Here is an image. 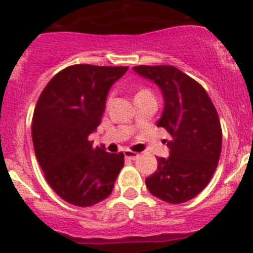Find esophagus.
I'll return each instance as SVG.
<instances>
[{
    "mask_svg": "<svg viewBox=\"0 0 253 253\" xmlns=\"http://www.w3.org/2000/svg\"><path fill=\"white\" fill-rule=\"evenodd\" d=\"M124 155H125V158H128V159L135 160L139 156V154H138V152L131 151V150H125Z\"/></svg>",
    "mask_w": 253,
    "mask_h": 253,
    "instance_id": "1",
    "label": "esophagus"
}]
</instances>
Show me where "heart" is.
Returning <instances> with one entry per match:
<instances>
[{"instance_id":"1","label":"heart","mask_w":253,"mask_h":253,"mask_svg":"<svg viewBox=\"0 0 253 253\" xmlns=\"http://www.w3.org/2000/svg\"><path fill=\"white\" fill-rule=\"evenodd\" d=\"M142 91H149V90H142ZM139 93H141V91H139Z\"/></svg>"}]
</instances>
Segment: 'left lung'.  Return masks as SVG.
Segmentation results:
<instances>
[{
	"instance_id": "obj_1",
	"label": "left lung",
	"mask_w": 253,
	"mask_h": 253,
	"mask_svg": "<svg viewBox=\"0 0 253 253\" xmlns=\"http://www.w3.org/2000/svg\"><path fill=\"white\" fill-rule=\"evenodd\" d=\"M133 70L154 81L164 97L158 126L170 134L168 158L146 178L154 197L179 204L208 185L218 164L222 130L216 108L204 87L173 66H137Z\"/></svg>"
}]
</instances>
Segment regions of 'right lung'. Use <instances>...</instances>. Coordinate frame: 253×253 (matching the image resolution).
<instances>
[{"label": "right lung", "instance_id": "right-lung-1", "mask_svg": "<svg viewBox=\"0 0 253 253\" xmlns=\"http://www.w3.org/2000/svg\"><path fill=\"white\" fill-rule=\"evenodd\" d=\"M128 67L75 64L47 83L32 119V141L50 187L67 203L90 207L112 193L124 154L90 141L110 87Z\"/></svg>", "mask_w": 253, "mask_h": 253}]
</instances>
